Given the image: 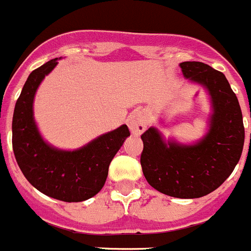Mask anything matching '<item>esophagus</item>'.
<instances>
[{"label": "esophagus", "instance_id": "esophagus-1", "mask_svg": "<svg viewBox=\"0 0 251 251\" xmlns=\"http://www.w3.org/2000/svg\"><path fill=\"white\" fill-rule=\"evenodd\" d=\"M147 118L141 113V112H134L128 118V127H129L130 132L134 135H139L146 130L147 128Z\"/></svg>", "mask_w": 251, "mask_h": 251}]
</instances>
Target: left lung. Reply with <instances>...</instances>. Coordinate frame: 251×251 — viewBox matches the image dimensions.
Returning a JSON list of instances; mask_svg holds the SVG:
<instances>
[{
  "label": "left lung",
  "instance_id": "obj_1",
  "mask_svg": "<svg viewBox=\"0 0 251 251\" xmlns=\"http://www.w3.org/2000/svg\"><path fill=\"white\" fill-rule=\"evenodd\" d=\"M184 77L206 88L213 113L201 141L184 146L165 142L151 127L141 135V164L147 181L165 195L194 199L214 192L233 173L244 147L245 130L238 98L219 71L201 62L179 64Z\"/></svg>",
  "mask_w": 251,
  "mask_h": 251
}]
</instances>
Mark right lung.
Here are the masks:
<instances>
[{
    "mask_svg": "<svg viewBox=\"0 0 251 251\" xmlns=\"http://www.w3.org/2000/svg\"><path fill=\"white\" fill-rule=\"evenodd\" d=\"M57 58L32 71L15 105L12 147L27 180L43 194L62 201H83L105 183L110 162L130 133L126 124L100 135L77 151H61L43 141L33 119V100Z\"/></svg>",
    "mask_w": 251,
    "mask_h": 251,
    "instance_id": "right-lung-1",
    "label": "right lung"
}]
</instances>
